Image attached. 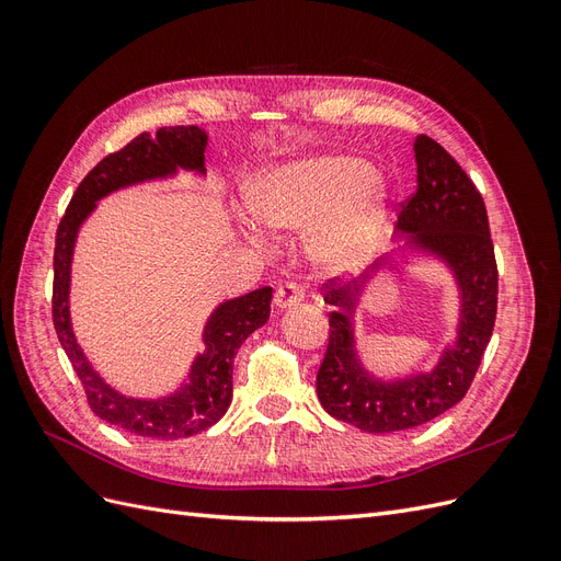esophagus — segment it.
<instances>
[{
	"instance_id": "esophagus-1",
	"label": "esophagus",
	"mask_w": 561,
	"mask_h": 561,
	"mask_svg": "<svg viewBox=\"0 0 561 561\" xmlns=\"http://www.w3.org/2000/svg\"><path fill=\"white\" fill-rule=\"evenodd\" d=\"M301 299H304V287L299 283H283L278 290H276V295H274L276 309L297 307Z\"/></svg>"
}]
</instances>
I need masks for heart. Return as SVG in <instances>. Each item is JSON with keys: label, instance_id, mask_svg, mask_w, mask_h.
Instances as JSON below:
<instances>
[{"label": "heart", "instance_id": "heart-1", "mask_svg": "<svg viewBox=\"0 0 561 561\" xmlns=\"http://www.w3.org/2000/svg\"><path fill=\"white\" fill-rule=\"evenodd\" d=\"M355 157H313L254 178L245 192L250 215L268 231H309V252L322 268L358 264L377 245L383 194Z\"/></svg>", "mask_w": 561, "mask_h": 561}]
</instances>
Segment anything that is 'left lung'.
<instances>
[{
    "label": "left lung",
    "mask_w": 561,
    "mask_h": 561,
    "mask_svg": "<svg viewBox=\"0 0 561 561\" xmlns=\"http://www.w3.org/2000/svg\"><path fill=\"white\" fill-rule=\"evenodd\" d=\"M414 154L416 190L402 203L398 227L412 233V243L451 266L461 287V325L456 346L447 348L431 371L386 383L360 365L353 346L348 316L363 280L325 285V301L336 311L330 313L328 351L316 377L318 400L330 416L365 433L416 428L461 402L496 322L499 268L482 194L428 135H416Z\"/></svg>",
    "instance_id": "1"
}]
</instances>
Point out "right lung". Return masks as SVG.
Masks as SVG:
<instances>
[{
    "instance_id": "1",
    "label": "right lung",
    "mask_w": 561,
    "mask_h": 561,
    "mask_svg": "<svg viewBox=\"0 0 561 561\" xmlns=\"http://www.w3.org/2000/svg\"><path fill=\"white\" fill-rule=\"evenodd\" d=\"M206 145L208 135L198 126L159 128L154 138L149 133H140L126 147L107 154L79 182L56 233L54 299L50 304H54V328L60 346L77 371L93 414L140 437H190L215 426L225 416L231 404L233 358L245 339L268 320L274 290L260 287V290L219 304L203 330L206 351L194 360L190 383L161 400H135L116 393L100 379L75 339L70 322V268L75 241L81 222L93 213L95 201L122 190V186L175 175L178 168L206 173L203 168Z\"/></svg>"
}]
</instances>
